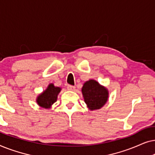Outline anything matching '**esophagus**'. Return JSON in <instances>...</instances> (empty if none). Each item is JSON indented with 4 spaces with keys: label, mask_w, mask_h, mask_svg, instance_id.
Listing matches in <instances>:
<instances>
[{
    "label": "esophagus",
    "mask_w": 155,
    "mask_h": 155,
    "mask_svg": "<svg viewBox=\"0 0 155 155\" xmlns=\"http://www.w3.org/2000/svg\"><path fill=\"white\" fill-rule=\"evenodd\" d=\"M67 88H68V90H74L75 89V87L71 85V84H68V85L67 86Z\"/></svg>",
    "instance_id": "esophagus-1"
}]
</instances>
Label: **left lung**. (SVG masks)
<instances>
[{
  "label": "left lung",
  "mask_w": 155,
  "mask_h": 155,
  "mask_svg": "<svg viewBox=\"0 0 155 155\" xmlns=\"http://www.w3.org/2000/svg\"><path fill=\"white\" fill-rule=\"evenodd\" d=\"M84 102L91 111L99 109L107 103L109 97L108 90L94 80L85 82L82 88Z\"/></svg>",
  "instance_id": "left-lung-1"
}]
</instances>
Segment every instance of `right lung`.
I'll use <instances>...</instances> for the list:
<instances>
[{
	"label": "right lung",
	"mask_w": 155,
	"mask_h": 155,
	"mask_svg": "<svg viewBox=\"0 0 155 155\" xmlns=\"http://www.w3.org/2000/svg\"><path fill=\"white\" fill-rule=\"evenodd\" d=\"M61 90V87H55L54 84L52 83L49 84L47 89L37 97V102L38 105L42 108L49 109L53 104L57 101L58 94Z\"/></svg>",
	"instance_id": "1"
}]
</instances>
